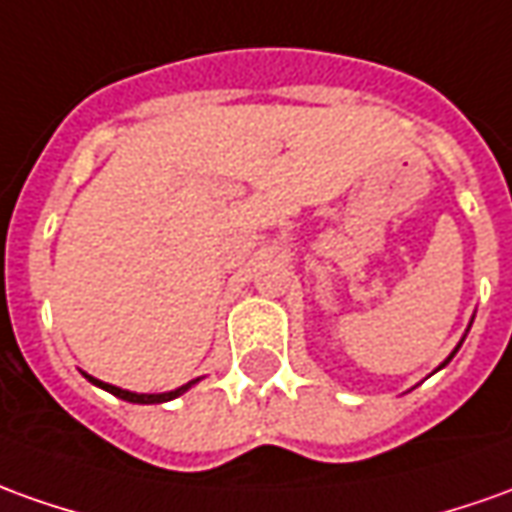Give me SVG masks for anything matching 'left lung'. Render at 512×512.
Returning a JSON list of instances; mask_svg holds the SVG:
<instances>
[{
  "label": "left lung",
  "instance_id": "obj_1",
  "mask_svg": "<svg viewBox=\"0 0 512 512\" xmlns=\"http://www.w3.org/2000/svg\"><path fill=\"white\" fill-rule=\"evenodd\" d=\"M471 323H474V320H471ZM471 323H468V329H471ZM468 329H465V334H468ZM465 334H463V340H465ZM463 340H460V343H457V348H454V351H451L449 357H446V359H443V362H440V368H446V365H449L451 357H454V354H457V351H460V345H463ZM440 368H438V370H440Z\"/></svg>",
  "mask_w": 512,
  "mask_h": 512
}]
</instances>
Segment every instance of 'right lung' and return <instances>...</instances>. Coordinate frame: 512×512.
Instances as JSON below:
<instances>
[{
    "label": "right lung",
    "instance_id": "right-lung-1",
    "mask_svg": "<svg viewBox=\"0 0 512 512\" xmlns=\"http://www.w3.org/2000/svg\"><path fill=\"white\" fill-rule=\"evenodd\" d=\"M83 376H86L88 382L97 384L102 387L105 393H111V396L122 398V401H130V404H164V401H172V398L183 396L192 384H197L203 376H197L192 382L181 384V387H175V390H169V393H133V390H122V387H116V384H108V382H100V379H94V376H88L86 370H83Z\"/></svg>",
    "mask_w": 512,
    "mask_h": 512
}]
</instances>
